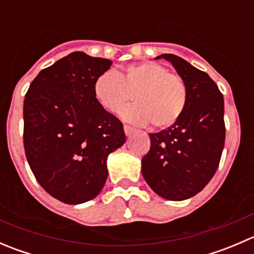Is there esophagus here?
<instances>
[{
	"instance_id": "esophagus-1",
	"label": "esophagus",
	"mask_w": 254,
	"mask_h": 254,
	"mask_svg": "<svg viewBox=\"0 0 254 254\" xmlns=\"http://www.w3.org/2000/svg\"><path fill=\"white\" fill-rule=\"evenodd\" d=\"M124 131H125V135H127V136H130V135L134 134L135 129L134 127H130V125H124Z\"/></svg>"
}]
</instances>
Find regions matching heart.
Returning a JSON list of instances; mask_svg holds the SVG:
<instances>
[{"label":"heart","instance_id":"heart-1","mask_svg":"<svg viewBox=\"0 0 254 254\" xmlns=\"http://www.w3.org/2000/svg\"><path fill=\"white\" fill-rule=\"evenodd\" d=\"M93 89L98 103L109 113L119 112L132 96L135 103L123 109V119L135 125L151 123L153 129L175 125L188 103L186 81L152 61L127 66L122 73H103Z\"/></svg>","mask_w":254,"mask_h":254}]
</instances>
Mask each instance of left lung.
Masks as SVG:
<instances>
[{
	"label": "left lung",
	"instance_id": "1",
	"mask_svg": "<svg viewBox=\"0 0 254 254\" xmlns=\"http://www.w3.org/2000/svg\"><path fill=\"white\" fill-rule=\"evenodd\" d=\"M170 61L186 81L188 103L172 127L150 134L141 172L150 188L167 200H184L203 190L219 167L225 145L224 97L204 71L173 54Z\"/></svg>",
	"mask_w": 254,
	"mask_h": 254
}]
</instances>
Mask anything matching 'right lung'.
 Returning <instances> with one entry per match:
<instances>
[{
	"label": "right lung",
	"instance_id": "1",
	"mask_svg": "<svg viewBox=\"0 0 254 254\" xmlns=\"http://www.w3.org/2000/svg\"><path fill=\"white\" fill-rule=\"evenodd\" d=\"M111 66L75 51L40 71L25 94L27 161L38 183L63 203L96 198L108 177L107 157L125 142L122 122L94 96V82Z\"/></svg>",
	"mask_w": 254,
	"mask_h": 254
}]
</instances>
